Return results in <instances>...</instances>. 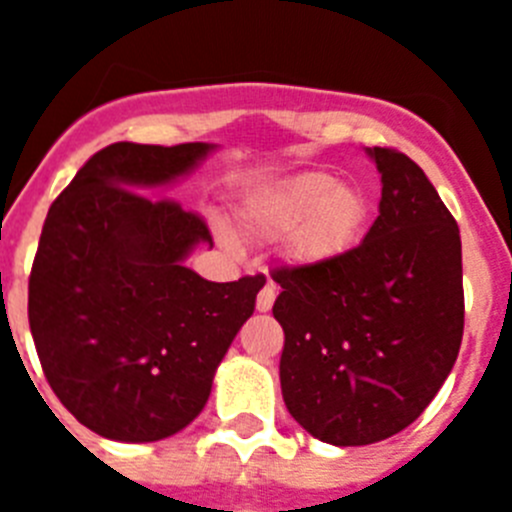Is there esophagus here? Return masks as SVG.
<instances>
[{
	"label": "esophagus",
	"mask_w": 512,
	"mask_h": 512,
	"mask_svg": "<svg viewBox=\"0 0 512 512\" xmlns=\"http://www.w3.org/2000/svg\"><path fill=\"white\" fill-rule=\"evenodd\" d=\"M274 300H277V289H274V284L271 282H266L264 289L259 292V297H256V310L269 312L271 305H274Z\"/></svg>",
	"instance_id": "34e87169"
}]
</instances>
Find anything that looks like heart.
Masks as SVG:
<instances>
[{"label":"heart","instance_id":"heart-1","mask_svg":"<svg viewBox=\"0 0 512 512\" xmlns=\"http://www.w3.org/2000/svg\"><path fill=\"white\" fill-rule=\"evenodd\" d=\"M235 220L248 241L284 238L289 264L325 269L364 243L374 202L361 184L330 171H297L246 189Z\"/></svg>","mask_w":512,"mask_h":512}]
</instances>
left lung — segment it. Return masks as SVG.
Returning a JSON list of instances; mask_svg holds the SVG:
<instances>
[{"instance_id": "1", "label": "left lung", "mask_w": 512, "mask_h": 512, "mask_svg": "<svg viewBox=\"0 0 512 512\" xmlns=\"http://www.w3.org/2000/svg\"><path fill=\"white\" fill-rule=\"evenodd\" d=\"M379 215L351 256L282 266L274 318L289 415L318 441L366 446L408 428L454 369L464 333L459 225L415 161L366 148Z\"/></svg>"}]
</instances>
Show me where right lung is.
I'll return each instance as SVG.
<instances>
[{
    "instance_id": "1",
    "label": "right lung",
    "mask_w": 512,
    "mask_h": 512,
    "mask_svg": "<svg viewBox=\"0 0 512 512\" xmlns=\"http://www.w3.org/2000/svg\"><path fill=\"white\" fill-rule=\"evenodd\" d=\"M212 143H112L51 205L27 315L51 390L110 441H161L205 408L217 366L253 315L264 277L207 282L184 266L212 235L161 194Z\"/></svg>"
}]
</instances>
